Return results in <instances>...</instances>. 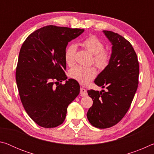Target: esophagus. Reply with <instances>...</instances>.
I'll list each match as a JSON object with an SVG mask.
<instances>
[{
    "mask_svg": "<svg viewBox=\"0 0 154 154\" xmlns=\"http://www.w3.org/2000/svg\"><path fill=\"white\" fill-rule=\"evenodd\" d=\"M80 94L82 96H87L88 95V92H87V90L84 89V88H82L80 89Z\"/></svg>",
    "mask_w": 154,
    "mask_h": 154,
    "instance_id": "34e87169",
    "label": "esophagus"
}]
</instances>
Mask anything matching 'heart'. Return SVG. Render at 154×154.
<instances>
[{
  "mask_svg": "<svg viewBox=\"0 0 154 154\" xmlns=\"http://www.w3.org/2000/svg\"><path fill=\"white\" fill-rule=\"evenodd\" d=\"M82 45L87 50L94 54V61L100 69H104L108 66L111 60V54L105 50V46L98 37L91 35L85 38ZM77 48L75 45L69 46L65 51L64 59L66 64L71 66L75 61ZM96 70L94 66H83L77 65L70 70L69 75L72 79L77 80L82 84H88L95 77Z\"/></svg>",
  "mask_w": 154,
  "mask_h": 154,
  "instance_id": "obj_1",
  "label": "heart"
}]
</instances>
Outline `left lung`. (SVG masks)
Instances as JSON below:
<instances>
[{
  "label": "left lung",
  "instance_id": "left-lung-1",
  "mask_svg": "<svg viewBox=\"0 0 154 154\" xmlns=\"http://www.w3.org/2000/svg\"><path fill=\"white\" fill-rule=\"evenodd\" d=\"M103 32L112 45L111 60L94 83L107 90H88L93 105L87 118L98 128L113 126L124 118L137 92L139 75L137 56L129 41L112 31Z\"/></svg>",
  "mask_w": 154,
  "mask_h": 154
}]
</instances>
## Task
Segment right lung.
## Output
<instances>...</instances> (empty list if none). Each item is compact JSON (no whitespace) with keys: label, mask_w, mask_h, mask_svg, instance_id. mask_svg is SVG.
Instances as JSON below:
<instances>
[{"label":"right lung","mask_w":154,"mask_h":154,"mask_svg":"<svg viewBox=\"0 0 154 154\" xmlns=\"http://www.w3.org/2000/svg\"><path fill=\"white\" fill-rule=\"evenodd\" d=\"M83 29L46 26L31 33L22 44L15 79L20 97L28 116L47 128L62 124L67 107L79 95L76 80L67 79L64 59L68 43Z\"/></svg>","instance_id":"right-lung-1"}]
</instances>
